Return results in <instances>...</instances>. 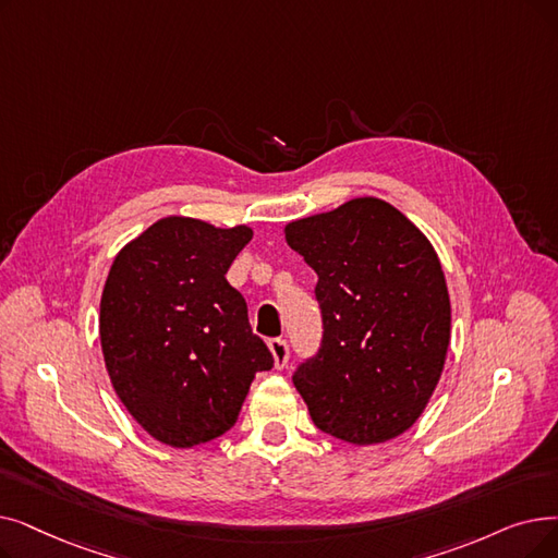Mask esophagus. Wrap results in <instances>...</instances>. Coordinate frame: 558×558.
<instances>
[{"instance_id":"34e87169","label":"esophagus","mask_w":558,"mask_h":558,"mask_svg":"<svg viewBox=\"0 0 558 558\" xmlns=\"http://www.w3.org/2000/svg\"><path fill=\"white\" fill-rule=\"evenodd\" d=\"M269 351H271V355H274L276 369H282V367L287 365V360H289V347H287L284 339H271V342H269Z\"/></svg>"}]
</instances>
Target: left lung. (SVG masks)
Masks as SVG:
<instances>
[{"instance_id":"obj_1","label":"left lung","mask_w":558,"mask_h":558,"mask_svg":"<svg viewBox=\"0 0 558 558\" xmlns=\"http://www.w3.org/2000/svg\"><path fill=\"white\" fill-rule=\"evenodd\" d=\"M287 246L319 276V355L294 385L324 433L367 447L397 438L445 369L451 301L426 234L374 196L284 226Z\"/></svg>"}]
</instances>
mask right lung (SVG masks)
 Masks as SVG:
<instances>
[{"label": "right lung", "instance_id": "add662e5", "mask_svg": "<svg viewBox=\"0 0 558 558\" xmlns=\"http://www.w3.org/2000/svg\"><path fill=\"white\" fill-rule=\"evenodd\" d=\"M253 228L166 216L116 255L100 301L107 374L155 440L189 449L219 438L241 413L271 351L226 280Z\"/></svg>", "mask_w": 558, "mask_h": 558}]
</instances>
